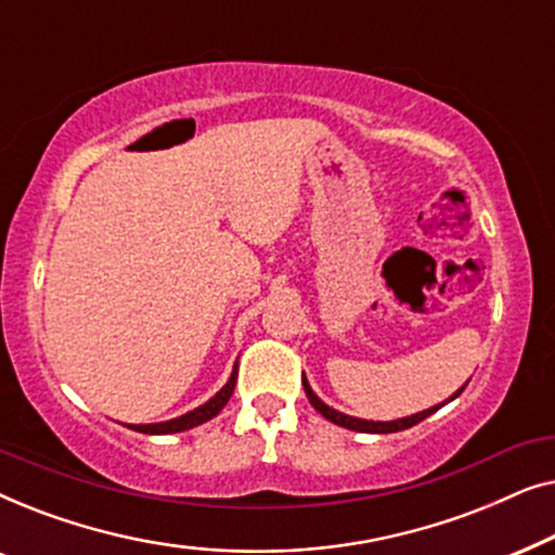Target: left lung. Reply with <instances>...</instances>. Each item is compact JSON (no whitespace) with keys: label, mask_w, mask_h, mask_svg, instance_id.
Returning a JSON list of instances; mask_svg holds the SVG:
<instances>
[{"label":"left lung","mask_w":555,"mask_h":555,"mask_svg":"<svg viewBox=\"0 0 555 555\" xmlns=\"http://www.w3.org/2000/svg\"><path fill=\"white\" fill-rule=\"evenodd\" d=\"M302 386H306V397H308V401L310 404L315 406V412H321L325 420L328 422H333V424H338V427H346V429H353V431H371V435H391V431H401V429H409V427H414V424H420L422 420H427L429 414H435L437 409H442L447 401H452V399H457L462 391H465V386H462L460 391H454L450 399L444 401V404H439V406H431V409H424V412H420V414H412V416H404V420H393V422H369V420H356V416H348V414H344V412H336V409H331L328 404H323L321 399L315 397V391L310 389V384H308V378H306V374H302Z\"/></svg>","instance_id":"1"}]
</instances>
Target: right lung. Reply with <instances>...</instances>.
Returning <instances> with one entry per match:
<instances>
[{
    "label": "right lung",
    "instance_id": "add662e5",
    "mask_svg": "<svg viewBox=\"0 0 555 555\" xmlns=\"http://www.w3.org/2000/svg\"><path fill=\"white\" fill-rule=\"evenodd\" d=\"M234 384H237V363H234L232 369V376L230 382H227L222 389H219L215 397H211L207 404L196 406L194 412H186L177 416V420H169V422H158V424H126L128 429H135V431H143V435H173V431H186L192 427H199V424L209 422L211 416H217L222 412L227 401H230L232 391H234Z\"/></svg>",
    "mask_w": 555,
    "mask_h": 555
}]
</instances>
